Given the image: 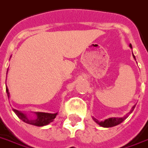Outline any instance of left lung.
<instances>
[{
  "mask_svg": "<svg viewBox=\"0 0 148 148\" xmlns=\"http://www.w3.org/2000/svg\"><path fill=\"white\" fill-rule=\"evenodd\" d=\"M130 47L132 48V45H130ZM134 56V55H133ZM135 106L134 105L132 109H131L130 112H128V114L132 113L134 110V107H135ZM127 117H123V118H109L108 119H106L105 121H102V122H99L98 120L96 119H93L95 122H97V124H99V125L103 126V127H105V128H109V127H113V126H116L117 125L120 124V123H122L125 119Z\"/></svg>",
  "mask_w": 148,
  "mask_h": 148,
  "instance_id": "left-lung-1",
  "label": "left lung"
}]
</instances>
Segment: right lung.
Returning <instances> with one entry per match:
<instances>
[{
  "mask_svg": "<svg viewBox=\"0 0 148 148\" xmlns=\"http://www.w3.org/2000/svg\"><path fill=\"white\" fill-rule=\"evenodd\" d=\"M6 91H7V93H8V97H10L9 95V91H8V86H6ZM14 112L16 113V115L20 118V119L23 120L24 122L26 123H28V124L36 126H44L46 125L49 124L50 122H51L53 121V119H55V118L57 116V113H46V112H36V119H29L26 115L20 112V111H18L16 109H13Z\"/></svg>",
  "mask_w": 148,
  "mask_h": 148,
  "instance_id": "obj_1",
  "label": "right lung"
}]
</instances>
